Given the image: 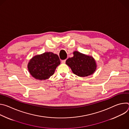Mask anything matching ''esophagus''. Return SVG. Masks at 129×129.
Masks as SVG:
<instances>
[{
    "label": "esophagus",
    "mask_w": 129,
    "mask_h": 129,
    "mask_svg": "<svg viewBox=\"0 0 129 129\" xmlns=\"http://www.w3.org/2000/svg\"><path fill=\"white\" fill-rule=\"evenodd\" d=\"M66 62V60H62V63L63 64H65Z\"/></svg>",
    "instance_id": "esophagus-1"
}]
</instances>
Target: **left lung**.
Wrapping results in <instances>:
<instances>
[{"mask_svg": "<svg viewBox=\"0 0 129 129\" xmlns=\"http://www.w3.org/2000/svg\"><path fill=\"white\" fill-rule=\"evenodd\" d=\"M66 64L71 69L73 73L79 77H87L94 72L96 68L95 60L92 57L73 52V57L68 58Z\"/></svg>", "mask_w": 129, "mask_h": 129, "instance_id": "obj_1", "label": "left lung"}]
</instances>
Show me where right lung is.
I'll list each match as a JSON object with an SVG mask.
<instances>
[{
	"label": "right lung",
	"instance_id": "obj_1",
	"mask_svg": "<svg viewBox=\"0 0 129 129\" xmlns=\"http://www.w3.org/2000/svg\"><path fill=\"white\" fill-rule=\"evenodd\" d=\"M60 60L56 54L51 52H44L34 57L28 64V69L35 79L45 80L53 75Z\"/></svg>",
	"mask_w": 129,
	"mask_h": 129
}]
</instances>
